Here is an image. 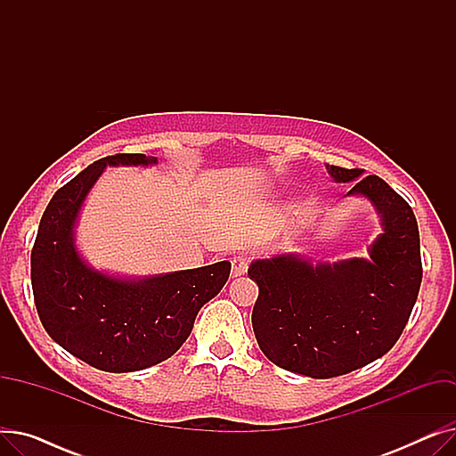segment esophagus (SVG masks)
<instances>
[{
	"label": "esophagus",
	"instance_id": "34e87169",
	"mask_svg": "<svg viewBox=\"0 0 456 456\" xmlns=\"http://www.w3.org/2000/svg\"><path fill=\"white\" fill-rule=\"evenodd\" d=\"M249 262H251V258L248 255H244V253L232 256V260H231V275L232 277L244 275L248 272V268H249Z\"/></svg>",
	"mask_w": 456,
	"mask_h": 456
}]
</instances>
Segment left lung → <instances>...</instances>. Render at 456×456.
<instances>
[{
    "instance_id": "1",
    "label": "left lung",
    "mask_w": 456,
    "mask_h": 456,
    "mask_svg": "<svg viewBox=\"0 0 456 456\" xmlns=\"http://www.w3.org/2000/svg\"><path fill=\"white\" fill-rule=\"evenodd\" d=\"M349 194L368 198L382 216L371 260L318 265L294 255L256 260L248 273L258 284L255 338L282 370L330 379L388 353L411 318L421 284L419 231L412 207L377 175L361 167H329Z\"/></svg>"
}]
</instances>
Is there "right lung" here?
<instances>
[{"instance_id": "right-lung-1", "label": "right lung", "mask_w": 456, "mask_h": 456, "mask_svg": "<svg viewBox=\"0 0 456 456\" xmlns=\"http://www.w3.org/2000/svg\"><path fill=\"white\" fill-rule=\"evenodd\" d=\"M142 153L95 160L47 203L31 249V284L47 334L92 368L146 370L170 358L190 337L200 308L218 294L231 262L124 281L90 270L74 246V225L107 164H153Z\"/></svg>"}]
</instances>
